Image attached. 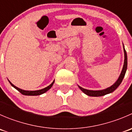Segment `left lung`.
I'll use <instances>...</instances> for the list:
<instances>
[{"instance_id":"obj_1","label":"left lung","mask_w":132,"mask_h":132,"mask_svg":"<svg viewBox=\"0 0 132 132\" xmlns=\"http://www.w3.org/2000/svg\"><path fill=\"white\" fill-rule=\"evenodd\" d=\"M123 50H124V53H125V61H124V65H123V70H122L120 76L118 78V80L116 82V83L114 84H113L112 86H110V87H108V88L105 89L103 90H100V91H91V90H87V89H85L82 88V87H80L78 86V87L80 89V90L82 92L85 93L87 95L89 96H94V97H97V96H104L105 94H109V93H112L113 91H115L118 87H119V85L121 84V83L123 81L124 77H125V73H126V70H127V54H126V52L125 50V48H124V45H123Z\"/></svg>"}]
</instances>
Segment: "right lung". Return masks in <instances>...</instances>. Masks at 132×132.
<instances>
[{
    "label": "right lung",
    "instance_id": "right-lung-1",
    "mask_svg": "<svg viewBox=\"0 0 132 132\" xmlns=\"http://www.w3.org/2000/svg\"><path fill=\"white\" fill-rule=\"evenodd\" d=\"M9 83L11 84V85L12 86H13V87H14V88L16 89V90H18V91L20 92V93H22V94H23V95H27V96H38V95H40V94H43V93H45V92H46L48 91V90L50 89V88L52 87V86H53V84H54V81L52 82V83L50 85V86H48V87H45V88L43 89H41V90H38V91H25V90H22L21 89H19L17 87H16L15 86H14V85L13 84L11 83L10 82H9Z\"/></svg>",
    "mask_w": 132,
    "mask_h": 132
}]
</instances>
